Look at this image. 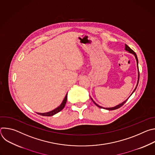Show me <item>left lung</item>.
<instances>
[{
	"label": "left lung",
	"instance_id": "8db88e82",
	"mask_svg": "<svg viewBox=\"0 0 155 155\" xmlns=\"http://www.w3.org/2000/svg\"><path fill=\"white\" fill-rule=\"evenodd\" d=\"M125 50L126 51H127L129 53H131V54H134V56H135V58H136V61H137V69H138V80H137V85H136V87H135V89L134 90V91H133V92L132 93V94H130V96L133 94V93L135 91V90H136V88H137V85H138V83H139V75H140V74H139V67H138V59H137V55H136V53L132 50V49H130L127 45H125ZM129 96V97H130ZM129 97L126 100V101H124V102H123L121 104H120L119 105H116L115 107H110V108H104V107H101V106H100V105H99L98 104H97L94 101H93V99L91 97V100L93 101V102L95 104V105H97L98 107H99V108H104V109H106V110H116V109H118V108H119L120 107H121L122 105H123L126 102V101H127V99H129Z\"/></svg>",
	"mask_w": 155,
	"mask_h": 155
}]
</instances>
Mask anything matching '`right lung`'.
I'll list each match as a JSON object with an SVG mask.
<instances>
[{"instance_id": "add662e5", "label": "right lung", "mask_w": 155, "mask_h": 155, "mask_svg": "<svg viewBox=\"0 0 155 155\" xmlns=\"http://www.w3.org/2000/svg\"><path fill=\"white\" fill-rule=\"evenodd\" d=\"M67 99H68V93L66 94L64 100L62 101V103L61 104V105L58 107L57 108H56L55 109L51 110V111L49 112H46V113H37V114L42 115V116H46V117H50V116H53L56 114H58V112H59L60 111L64 108L65 105L66 104V102H67Z\"/></svg>"}]
</instances>
